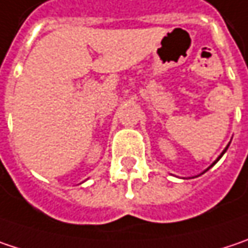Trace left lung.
Here are the masks:
<instances>
[{"label":"left lung","instance_id":"obj_1","mask_svg":"<svg viewBox=\"0 0 248 248\" xmlns=\"http://www.w3.org/2000/svg\"><path fill=\"white\" fill-rule=\"evenodd\" d=\"M229 145H230V142H229V144H227V147H226V148H224V150H223V152H221L220 155H219V156H217V158H216V161H215V162H213V164H212V165H210V167H209V168H206L203 170V172H202V173H204V172H206V170H209V169L212 168V167H213V165H215V164H216V162H217V161H219V159H220L221 156H223V155H224V152H226V151H227V148H229ZM202 173H201V175H202ZM198 176H199V175H198Z\"/></svg>","mask_w":248,"mask_h":248}]
</instances>
